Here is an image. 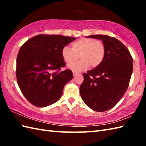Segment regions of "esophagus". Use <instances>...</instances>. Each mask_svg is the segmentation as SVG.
<instances>
[{
  "instance_id": "obj_1",
  "label": "esophagus",
  "mask_w": 146,
  "mask_h": 146,
  "mask_svg": "<svg viewBox=\"0 0 146 146\" xmlns=\"http://www.w3.org/2000/svg\"><path fill=\"white\" fill-rule=\"evenodd\" d=\"M73 75L74 76H76L77 75H78V74H77L76 72H74V71H73Z\"/></svg>"
}]
</instances>
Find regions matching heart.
<instances>
[{"label": "heart", "mask_w": 146, "mask_h": 146, "mask_svg": "<svg viewBox=\"0 0 146 146\" xmlns=\"http://www.w3.org/2000/svg\"><path fill=\"white\" fill-rule=\"evenodd\" d=\"M72 49L64 46L61 49V56L68 64L73 63L79 57L81 60L69 66L76 72L82 71L90 66L95 68L103 61L105 54L104 43L99 40L82 38L72 44Z\"/></svg>", "instance_id": "1"}]
</instances>
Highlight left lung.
<instances>
[{
  "label": "left lung",
  "mask_w": 146,
  "mask_h": 146,
  "mask_svg": "<svg viewBox=\"0 0 146 146\" xmlns=\"http://www.w3.org/2000/svg\"><path fill=\"white\" fill-rule=\"evenodd\" d=\"M87 38L102 40L105 54L102 63L83 73L80 87L82 100L91 109L105 111L113 108L127 89L133 70V59L128 49L119 40L107 35Z\"/></svg>",
  "instance_id": "left-lung-1"
}]
</instances>
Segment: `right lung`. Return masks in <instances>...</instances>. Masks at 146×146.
<instances>
[{
  "instance_id": "1",
  "label": "right lung",
  "mask_w": 146,
  "mask_h": 146,
  "mask_svg": "<svg viewBox=\"0 0 146 146\" xmlns=\"http://www.w3.org/2000/svg\"><path fill=\"white\" fill-rule=\"evenodd\" d=\"M76 38L61 35H39L24 42L17 57L18 85L31 104L45 107L61 97L64 86L73 78L65 66L61 49Z\"/></svg>"
}]
</instances>
